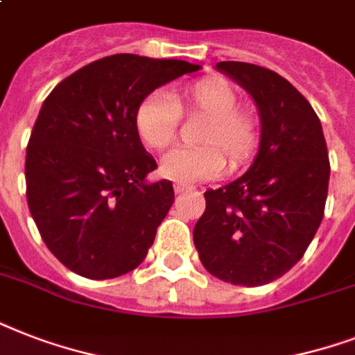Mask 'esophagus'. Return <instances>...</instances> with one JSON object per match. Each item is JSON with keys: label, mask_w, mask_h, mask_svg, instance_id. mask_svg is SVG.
I'll return each instance as SVG.
<instances>
[{"label": "esophagus", "mask_w": 355, "mask_h": 355, "mask_svg": "<svg viewBox=\"0 0 355 355\" xmlns=\"http://www.w3.org/2000/svg\"><path fill=\"white\" fill-rule=\"evenodd\" d=\"M193 186H188V184H175V193H186V191H191Z\"/></svg>", "instance_id": "obj_1"}]
</instances>
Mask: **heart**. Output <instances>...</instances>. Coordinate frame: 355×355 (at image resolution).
Listing matches in <instances>:
<instances>
[{"label": "heart", "mask_w": 355, "mask_h": 355, "mask_svg": "<svg viewBox=\"0 0 355 355\" xmlns=\"http://www.w3.org/2000/svg\"><path fill=\"white\" fill-rule=\"evenodd\" d=\"M180 114H199L206 121L199 147H178L164 156L160 171L175 182H199L219 177L225 166L239 169L252 160L261 141V119L252 108L239 107L230 83L206 77L167 94L156 90L141 99L134 112L139 141L153 150H166L177 139Z\"/></svg>", "instance_id": "heart-1"}]
</instances>
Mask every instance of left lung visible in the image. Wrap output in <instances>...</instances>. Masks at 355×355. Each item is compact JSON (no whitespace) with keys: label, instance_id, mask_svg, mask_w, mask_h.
Returning a JSON list of instances; mask_svg holds the SVG:
<instances>
[{"label":"left lung","instance_id":"left-lung-1","mask_svg":"<svg viewBox=\"0 0 355 355\" xmlns=\"http://www.w3.org/2000/svg\"><path fill=\"white\" fill-rule=\"evenodd\" d=\"M216 68L258 105L261 141L243 177L205 193L193 228L205 269L234 286H265L302 258L324 217L330 158L308 99L272 69L248 62Z\"/></svg>","mask_w":355,"mask_h":355}]
</instances>
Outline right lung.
Segmentation results:
<instances>
[{"instance_id": "add662e5", "label": "right lung", "mask_w": 355, "mask_h": 355, "mask_svg": "<svg viewBox=\"0 0 355 355\" xmlns=\"http://www.w3.org/2000/svg\"><path fill=\"white\" fill-rule=\"evenodd\" d=\"M200 66L110 55L60 80L36 118L25 158L27 205L53 256L77 275L108 280L134 270L175 200L134 128L158 86Z\"/></svg>"}]
</instances>
